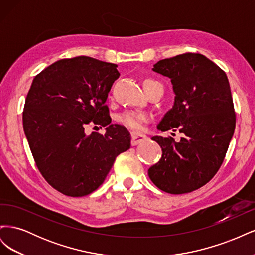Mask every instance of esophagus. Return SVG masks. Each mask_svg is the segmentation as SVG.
Listing matches in <instances>:
<instances>
[{
    "label": "esophagus",
    "instance_id": "34e87169",
    "mask_svg": "<svg viewBox=\"0 0 255 255\" xmlns=\"http://www.w3.org/2000/svg\"><path fill=\"white\" fill-rule=\"evenodd\" d=\"M130 136H132V145H137L138 143L143 142L144 140L148 139V137H146L144 134L138 133V132H132L130 133Z\"/></svg>",
    "mask_w": 255,
    "mask_h": 255
}]
</instances>
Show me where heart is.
<instances>
[{
  "instance_id": "1",
  "label": "heart",
  "mask_w": 255,
  "mask_h": 255,
  "mask_svg": "<svg viewBox=\"0 0 255 255\" xmlns=\"http://www.w3.org/2000/svg\"><path fill=\"white\" fill-rule=\"evenodd\" d=\"M154 83H157V82L153 80H145L143 82V85L154 84ZM148 120H149V115L142 112L127 111L117 116V121L120 123V125L132 129H140L143 126V123Z\"/></svg>"
}]
</instances>
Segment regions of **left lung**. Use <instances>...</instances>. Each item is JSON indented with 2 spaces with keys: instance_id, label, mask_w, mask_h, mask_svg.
<instances>
[{
  "instance_id": "left-lung-1",
  "label": "left lung",
  "mask_w": 255,
  "mask_h": 255,
  "mask_svg": "<svg viewBox=\"0 0 255 255\" xmlns=\"http://www.w3.org/2000/svg\"><path fill=\"white\" fill-rule=\"evenodd\" d=\"M153 71L171 80L174 104L158 123L161 132L179 130L183 136H154L163 151L149 168L151 181L168 194L194 191L210 182L226 157L236 116L226 72L198 53L161 59Z\"/></svg>"
}]
</instances>
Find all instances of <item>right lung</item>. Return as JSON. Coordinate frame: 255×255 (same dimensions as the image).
Wrapping results in <instances>:
<instances>
[{"mask_svg": "<svg viewBox=\"0 0 255 255\" xmlns=\"http://www.w3.org/2000/svg\"><path fill=\"white\" fill-rule=\"evenodd\" d=\"M117 65L88 56L60 59L35 76L23 110V128L37 168L53 188L69 197L91 194L109 174L130 136L111 125L107 96L119 78ZM88 124L107 127L84 134Z\"/></svg>", "mask_w": 255, "mask_h": 255, "instance_id": "right-lung-1", "label": "right lung"}]
</instances>
